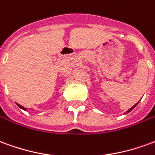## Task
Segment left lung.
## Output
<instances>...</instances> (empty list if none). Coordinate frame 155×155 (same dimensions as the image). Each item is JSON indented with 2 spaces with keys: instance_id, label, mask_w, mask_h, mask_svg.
Returning <instances> with one entry per match:
<instances>
[{
  "instance_id": "8db88e82",
  "label": "left lung",
  "mask_w": 155,
  "mask_h": 155,
  "mask_svg": "<svg viewBox=\"0 0 155 155\" xmlns=\"http://www.w3.org/2000/svg\"><path fill=\"white\" fill-rule=\"evenodd\" d=\"M139 102H140V101H139ZM139 102H138V103H136V104H134V106H132V107H131V108H130V110H127V111H126V112H125V113H124V114H127V113H130V111H131V110H133V109H134V107H135V106H136V105H137V104H139Z\"/></svg>"
}]
</instances>
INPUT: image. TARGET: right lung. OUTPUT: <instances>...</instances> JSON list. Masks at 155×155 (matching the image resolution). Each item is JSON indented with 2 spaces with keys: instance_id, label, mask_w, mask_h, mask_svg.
<instances>
[{
  "instance_id": "add662e5",
  "label": "right lung",
  "mask_w": 155,
  "mask_h": 155,
  "mask_svg": "<svg viewBox=\"0 0 155 155\" xmlns=\"http://www.w3.org/2000/svg\"><path fill=\"white\" fill-rule=\"evenodd\" d=\"M16 104H17V106H18L19 108H21V110H25V111L27 110V108H25L24 106H22V105L17 104V103H16Z\"/></svg>"
}]
</instances>
